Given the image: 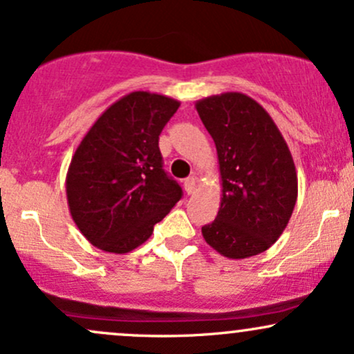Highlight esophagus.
<instances>
[{
	"label": "esophagus",
	"instance_id": "34e87169",
	"mask_svg": "<svg viewBox=\"0 0 354 354\" xmlns=\"http://www.w3.org/2000/svg\"><path fill=\"white\" fill-rule=\"evenodd\" d=\"M185 189L188 194H193L194 189H196V178L189 176L185 180Z\"/></svg>",
	"mask_w": 354,
	"mask_h": 354
}]
</instances>
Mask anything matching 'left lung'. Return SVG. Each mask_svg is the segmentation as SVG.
Masks as SVG:
<instances>
[{
	"label": "left lung",
	"instance_id": "8db88e82",
	"mask_svg": "<svg viewBox=\"0 0 354 354\" xmlns=\"http://www.w3.org/2000/svg\"><path fill=\"white\" fill-rule=\"evenodd\" d=\"M196 111L216 145L223 186L203 238L230 259L263 253L281 236L298 198L290 148L266 109L243 93L208 96Z\"/></svg>",
	"mask_w": 354,
	"mask_h": 354
}]
</instances>
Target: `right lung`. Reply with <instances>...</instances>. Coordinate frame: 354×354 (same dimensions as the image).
<instances>
[{
	"label": "right lung",
	"mask_w": 354,
	"mask_h": 354,
	"mask_svg": "<svg viewBox=\"0 0 354 354\" xmlns=\"http://www.w3.org/2000/svg\"><path fill=\"white\" fill-rule=\"evenodd\" d=\"M180 101L133 91L113 103L84 135L66 174L73 221L93 246L123 254L151 236L181 200L163 169L160 135Z\"/></svg>",
	"instance_id": "add662e5"
}]
</instances>
